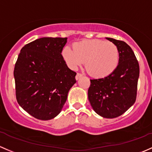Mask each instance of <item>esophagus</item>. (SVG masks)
Listing matches in <instances>:
<instances>
[{
  "label": "esophagus",
  "instance_id": "34e87169",
  "mask_svg": "<svg viewBox=\"0 0 152 152\" xmlns=\"http://www.w3.org/2000/svg\"><path fill=\"white\" fill-rule=\"evenodd\" d=\"M83 76V74L82 73H77V74H76V80H78L79 79H80L81 77H82Z\"/></svg>",
  "mask_w": 152,
  "mask_h": 152
}]
</instances>
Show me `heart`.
Segmentation results:
<instances>
[{
  "mask_svg": "<svg viewBox=\"0 0 152 152\" xmlns=\"http://www.w3.org/2000/svg\"><path fill=\"white\" fill-rule=\"evenodd\" d=\"M64 60L71 69H76L85 62V68L90 75L103 78L116 69L119 61L117 47L111 41L89 39L73 45V50L66 47L62 52Z\"/></svg>",
  "mask_w": 152,
  "mask_h": 152,
  "instance_id": "1",
  "label": "heart"
}]
</instances>
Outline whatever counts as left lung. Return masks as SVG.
<instances>
[{"label":"left lung","instance_id":"1","mask_svg":"<svg viewBox=\"0 0 152 152\" xmlns=\"http://www.w3.org/2000/svg\"><path fill=\"white\" fill-rule=\"evenodd\" d=\"M119 49V61L109 76L90 79L88 98L94 111L104 118L118 117L135 103L139 77V64L128 44L106 38Z\"/></svg>","mask_w":152,"mask_h":152}]
</instances>
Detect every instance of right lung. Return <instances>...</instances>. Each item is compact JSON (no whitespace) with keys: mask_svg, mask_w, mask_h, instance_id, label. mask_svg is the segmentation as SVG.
I'll list each match as a JSON object with an SVG mask.
<instances>
[{"mask_svg":"<svg viewBox=\"0 0 152 152\" xmlns=\"http://www.w3.org/2000/svg\"><path fill=\"white\" fill-rule=\"evenodd\" d=\"M67 38L45 37L22 48L15 63L16 98L28 114L41 120L57 116L76 82L61 52Z\"/></svg>","mask_w":152,"mask_h":152,"instance_id":"obj_1","label":"right lung"}]
</instances>
